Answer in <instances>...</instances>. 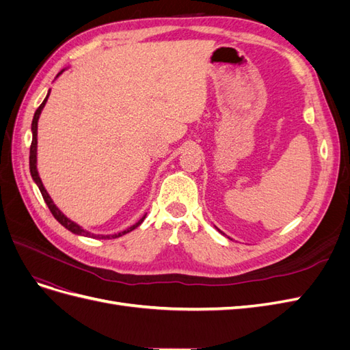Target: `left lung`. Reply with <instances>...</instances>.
Segmentation results:
<instances>
[{"label": "left lung", "mask_w": 350, "mask_h": 350, "mask_svg": "<svg viewBox=\"0 0 350 350\" xmlns=\"http://www.w3.org/2000/svg\"><path fill=\"white\" fill-rule=\"evenodd\" d=\"M217 230H219V229H217ZM219 232H221V230H219Z\"/></svg>", "instance_id": "1"}]
</instances>
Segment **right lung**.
I'll return each mask as SVG.
<instances>
[{"mask_svg": "<svg viewBox=\"0 0 350 350\" xmlns=\"http://www.w3.org/2000/svg\"><path fill=\"white\" fill-rule=\"evenodd\" d=\"M64 70H66V68H64ZM64 70H61V71L57 74V77H59L61 74L64 72ZM49 93H51V90L48 92V94H46V98L44 99V102L40 103V107L36 109L35 116H33V121H31V146H30V157H29L30 175H31V178H33L35 184L39 187V191H40L42 197H44L46 206L49 207L51 213L54 215V217L59 221V224H61L62 226H64L66 229H68L70 232H72V234L93 238V237H96V235L90 234L89 230H84L80 225L76 224V221L70 220V219H68L64 213H62V211L54 204V201H52V198L49 197V194H48V191L45 189L44 184H42V179H40L39 172H38V166H36V165H38V121H39V116H40L42 109L45 108V103H46V100H48V98H49ZM144 219H146V215H144L139 221H135V224H134L133 226H130L129 229H125V230H122V232H118V234H113V235H98V237H99V238H105V239H107V238H108V239H109V238H120V237H122V235H125V234H129V232L134 230L135 228H139V226L143 224Z\"/></svg>", "mask_w": 350, "mask_h": 350, "instance_id": "add662e5", "label": "right lung"}]
</instances>
